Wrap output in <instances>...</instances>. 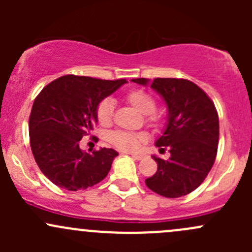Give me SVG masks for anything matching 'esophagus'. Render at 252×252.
<instances>
[{"instance_id":"34e87169","label":"esophagus","mask_w":252,"mask_h":252,"mask_svg":"<svg viewBox=\"0 0 252 252\" xmlns=\"http://www.w3.org/2000/svg\"><path fill=\"white\" fill-rule=\"evenodd\" d=\"M131 157H133L134 159H138V161H140L145 157V155H138V154H131Z\"/></svg>"}]
</instances>
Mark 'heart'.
I'll list each match as a JSON object with an SVG mask.
<instances>
[{
    "mask_svg": "<svg viewBox=\"0 0 252 252\" xmlns=\"http://www.w3.org/2000/svg\"><path fill=\"white\" fill-rule=\"evenodd\" d=\"M124 100L135 108L136 111L145 114L146 121L151 126H158L163 121V112L156 110V100L150 93L145 90H130L126 94ZM114 102L111 98H105L101 101L96 107V118L101 126H108L113 121ZM110 141L117 149L126 152H133L140 146L141 144L147 141L146 134L144 133H128V131L117 130L110 134Z\"/></svg>",
    "mask_w": 252,
    "mask_h": 252,
    "instance_id": "b5f03b06",
    "label": "heart"
}]
</instances>
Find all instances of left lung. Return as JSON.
Wrapping results in <instances>:
<instances>
[{
    "label": "left lung",
    "instance_id": "left-lung-1",
    "mask_svg": "<svg viewBox=\"0 0 252 252\" xmlns=\"http://www.w3.org/2000/svg\"><path fill=\"white\" fill-rule=\"evenodd\" d=\"M133 83L149 85L163 98L167 124L156 146L171 157L154 156L157 172L145 180L147 188L164 197H180L201 185L215 163L220 122L215 103L202 89L187 79L145 78Z\"/></svg>",
    "mask_w": 252,
    "mask_h": 252
}]
</instances>
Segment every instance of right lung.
Returning a JSON list of instances; mask_svg holds the SVG:
<instances>
[{
	"mask_svg": "<svg viewBox=\"0 0 252 252\" xmlns=\"http://www.w3.org/2000/svg\"><path fill=\"white\" fill-rule=\"evenodd\" d=\"M126 83L64 75L35 98L29 117L30 146L40 171L53 184L77 191L105 179L118 152L103 147L88 154L79 144L97 123L98 103Z\"/></svg>",
	"mask_w": 252,
	"mask_h": 252,
	"instance_id": "obj_1",
	"label": "right lung"
}]
</instances>
